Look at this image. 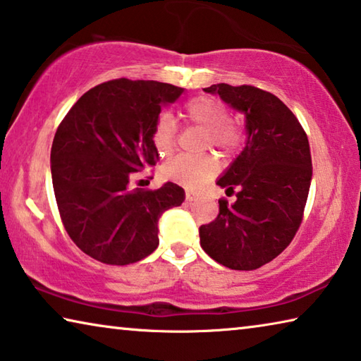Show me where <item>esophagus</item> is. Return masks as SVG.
<instances>
[{"label": "esophagus", "instance_id": "obj_1", "mask_svg": "<svg viewBox=\"0 0 361 361\" xmlns=\"http://www.w3.org/2000/svg\"><path fill=\"white\" fill-rule=\"evenodd\" d=\"M198 198V195L195 193V192H192V190H187V193H185V200L187 202H195V200Z\"/></svg>", "mask_w": 361, "mask_h": 361}]
</instances>
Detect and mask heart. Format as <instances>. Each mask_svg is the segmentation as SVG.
<instances>
[{
    "label": "heart",
    "mask_w": 361,
    "mask_h": 361,
    "mask_svg": "<svg viewBox=\"0 0 361 361\" xmlns=\"http://www.w3.org/2000/svg\"><path fill=\"white\" fill-rule=\"evenodd\" d=\"M185 115L190 121L206 129V144L216 149L230 152L240 142V133L228 123V111L219 100L212 97H197L185 107ZM176 121L169 114L158 116L153 128L152 140L159 155H168L176 144ZM217 161L214 157L177 155L164 163L163 174L166 179L179 182L187 187H198L216 173Z\"/></svg>",
    "instance_id": "obj_1"
}]
</instances>
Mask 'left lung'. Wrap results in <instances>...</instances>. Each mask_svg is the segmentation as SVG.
<instances>
[{"instance_id": "left-lung-1", "label": "left lung", "mask_w": 361, "mask_h": 361, "mask_svg": "<svg viewBox=\"0 0 361 361\" xmlns=\"http://www.w3.org/2000/svg\"><path fill=\"white\" fill-rule=\"evenodd\" d=\"M245 116L246 142L216 184L233 192L236 202H219V214L200 227V245L232 270H254L291 243L302 221L312 182L307 134L281 100L254 86L212 85Z\"/></svg>"}]
</instances>
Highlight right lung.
Segmentation results:
<instances>
[{
	"instance_id": "right-lung-1",
	"label": "right lung",
	"mask_w": 361,
	"mask_h": 361,
	"mask_svg": "<svg viewBox=\"0 0 361 361\" xmlns=\"http://www.w3.org/2000/svg\"><path fill=\"white\" fill-rule=\"evenodd\" d=\"M185 92L159 81L102 82L76 100L52 140L51 176L63 227L99 262L126 265L157 250L158 221L184 188L131 190L133 174L159 159L152 140L161 109Z\"/></svg>"
}]
</instances>
